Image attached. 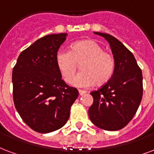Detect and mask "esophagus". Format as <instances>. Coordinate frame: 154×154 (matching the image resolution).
Returning <instances> with one entry per match:
<instances>
[{"label": "esophagus", "instance_id": "esophagus-1", "mask_svg": "<svg viewBox=\"0 0 154 154\" xmlns=\"http://www.w3.org/2000/svg\"><path fill=\"white\" fill-rule=\"evenodd\" d=\"M78 91H79V94H80V95H83V94L86 93V91H83V90H79Z\"/></svg>", "mask_w": 154, "mask_h": 154}]
</instances>
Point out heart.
Listing matches in <instances>:
<instances>
[{
    "label": "heart",
    "instance_id": "heart-1",
    "mask_svg": "<svg viewBox=\"0 0 154 154\" xmlns=\"http://www.w3.org/2000/svg\"><path fill=\"white\" fill-rule=\"evenodd\" d=\"M55 62L66 82L71 83L73 79L72 86L79 88H86L94 83L103 85L111 78L115 68L113 55L90 39L74 42L70 51L60 50L55 55ZM79 63L82 71L74 78Z\"/></svg>",
    "mask_w": 154,
    "mask_h": 154
}]
</instances>
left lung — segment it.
Returning <instances> with one entry per match:
<instances>
[{"label":"left lung","mask_w":154,"mask_h":154,"mask_svg":"<svg viewBox=\"0 0 154 154\" xmlns=\"http://www.w3.org/2000/svg\"><path fill=\"white\" fill-rule=\"evenodd\" d=\"M110 45L115 60L113 74L99 90L91 92L94 102L89 117L99 128L118 131L135 116L143 95L142 71L131 52L114 36L95 32Z\"/></svg>","instance_id":"8db88e82"}]
</instances>
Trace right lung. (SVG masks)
<instances>
[{"instance_id":"obj_1","label":"right lung","mask_w":154,"mask_h":154,"mask_svg":"<svg viewBox=\"0 0 154 154\" xmlns=\"http://www.w3.org/2000/svg\"><path fill=\"white\" fill-rule=\"evenodd\" d=\"M67 33L40 38L21 52L13 68V98L20 117L39 133L60 129L68 122L78 91L62 80L55 62Z\"/></svg>"}]
</instances>
